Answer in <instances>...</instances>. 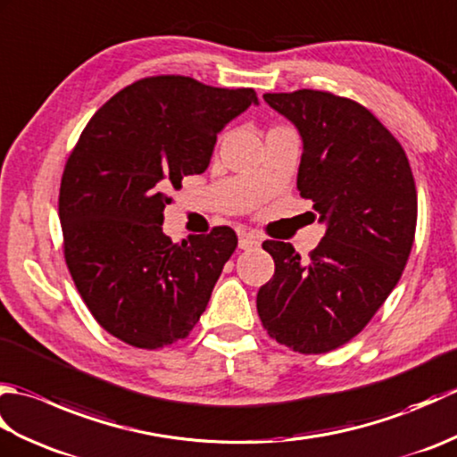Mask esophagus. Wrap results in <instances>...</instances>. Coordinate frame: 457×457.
Returning <instances> with one entry per match:
<instances>
[{"label": "esophagus", "mask_w": 457, "mask_h": 457, "mask_svg": "<svg viewBox=\"0 0 457 457\" xmlns=\"http://www.w3.org/2000/svg\"><path fill=\"white\" fill-rule=\"evenodd\" d=\"M261 244V237L255 234H247V231H241L239 234V249H251Z\"/></svg>", "instance_id": "esophagus-1"}]
</instances>
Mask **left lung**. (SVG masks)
Masks as SVG:
<instances>
[{
	"mask_svg": "<svg viewBox=\"0 0 457 457\" xmlns=\"http://www.w3.org/2000/svg\"><path fill=\"white\" fill-rule=\"evenodd\" d=\"M303 137L296 188L326 234L308 261L265 241L275 275L257 293L267 334L300 353H326L367 326L399 283L416 229L406 153L375 115L320 90L265 94Z\"/></svg>",
	"mask_w": 457,
	"mask_h": 457,
	"instance_id": "1",
	"label": "left lung"
}]
</instances>
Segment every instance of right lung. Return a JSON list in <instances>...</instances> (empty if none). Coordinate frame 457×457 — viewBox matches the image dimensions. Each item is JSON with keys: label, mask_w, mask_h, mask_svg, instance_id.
Instances as JSON below:
<instances>
[{"label": "right lung", "mask_w": 457, "mask_h": 457, "mask_svg": "<svg viewBox=\"0 0 457 457\" xmlns=\"http://www.w3.org/2000/svg\"><path fill=\"white\" fill-rule=\"evenodd\" d=\"M259 104L253 88L151 76L105 102L66 161L58 218L64 259L98 324L157 349L184 339L237 247L231 228L172 244L162 234L170 190L208 169L218 133Z\"/></svg>", "instance_id": "right-lung-1"}]
</instances>
